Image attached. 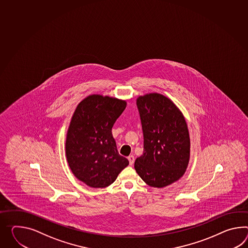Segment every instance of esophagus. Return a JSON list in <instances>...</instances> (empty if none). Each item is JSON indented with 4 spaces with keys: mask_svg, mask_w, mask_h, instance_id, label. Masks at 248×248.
Returning a JSON list of instances; mask_svg holds the SVG:
<instances>
[{
    "mask_svg": "<svg viewBox=\"0 0 248 248\" xmlns=\"http://www.w3.org/2000/svg\"><path fill=\"white\" fill-rule=\"evenodd\" d=\"M128 160H129V164L132 166L134 163V157H133V155H131V156H129L128 157Z\"/></svg>",
    "mask_w": 248,
    "mask_h": 248,
    "instance_id": "obj_1",
    "label": "esophagus"
}]
</instances>
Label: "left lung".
<instances>
[{
    "instance_id": "obj_1",
    "label": "left lung",
    "mask_w": 248,
    "mask_h": 248,
    "mask_svg": "<svg viewBox=\"0 0 248 248\" xmlns=\"http://www.w3.org/2000/svg\"><path fill=\"white\" fill-rule=\"evenodd\" d=\"M143 133V154L134 169L152 187L162 188L181 178L190 159L187 124L181 111L158 93L136 100Z\"/></svg>"
}]
</instances>
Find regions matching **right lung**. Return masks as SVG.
Segmentation results:
<instances>
[{
	"instance_id": "add662e5",
	"label": "right lung",
	"mask_w": 248,
	"mask_h": 248,
	"mask_svg": "<svg viewBox=\"0 0 248 248\" xmlns=\"http://www.w3.org/2000/svg\"><path fill=\"white\" fill-rule=\"evenodd\" d=\"M126 108V101L91 95L79 103L67 131V162L79 181L93 188L107 187L129 165L119 155L112 127Z\"/></svg>"
}]
</instances>
